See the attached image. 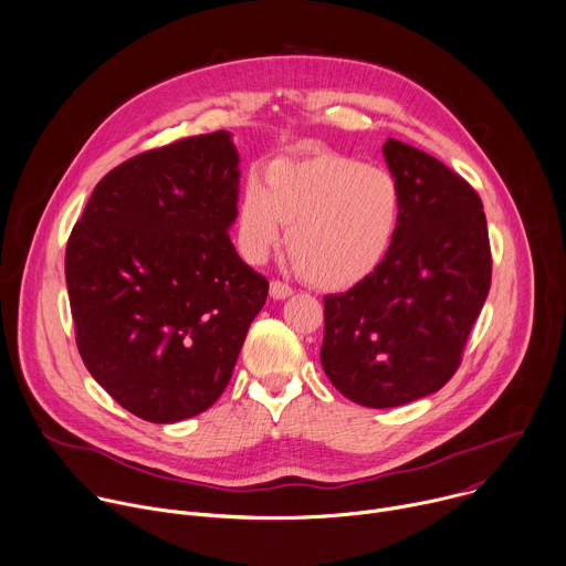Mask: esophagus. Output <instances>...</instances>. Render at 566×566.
I'll use <instances>...</instances> for the list:
<instances>
[{
	"mask_svg": "<svg viewBox=\"0 0 566 566\" xmlns=\"http://www.w3.org/2000/svg\"><path fill=\"white\" fill-rule=\"evenodd\" d=\"M289 295H293V289L280 280H273L271 282V297L273 300H286Z\"/></svg>",
	"mask_w": 566,
	"mask_h": 566,
	"instance_id": "34e87169",
	"label": "esophagus"
}]
</instances>
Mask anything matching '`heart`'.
<instances>
[{"label":"heart","instance_id":"heart-1","mask_svg":"<svg viewBox=\"0 0 566 566\" xmlns=\"http://www.w3.org/2000/svg\"><path fill=\"white\" fill-rule=\"evenodd\" d=\"M269 186L251 175L241 190L234 237L249 262H264L282 223L300 275L319 289H347L387 258L402 212L400 186L385 168L338 154L280 158Z\"/></svg>","mask_w":566,"mask_h":566}]
</instances>
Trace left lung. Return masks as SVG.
Masks as SVG:
<instances>
[{"instance_id":"1","label":"left lung","mask_w":566,"mask_h":566,"mask_svg":"<svg viewBox=\"0 0 566 566\" xmlns=\"http://www.w3.org/2000/svg\"><path fill=\"white\" fill-rule=\"evenodd\" d=\"M385 164L402 212L382 264L325 297L319 360L365 408H398L439 391L491 289V244L479 195L434 156L387 138Z\"/></svg>"}]
</instances>
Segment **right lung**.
<instances>
[{
  "label": "right lung",
  "instance_id": "1",
  "mask_svg": "<svg viewBox=\"0 0 566 566\" xmlns=\"http://www.w3.org/2000/svg\"><path fill=\"white\" fill-rule=\"evenodd\" d=\"M239 154L221 129L105 175L73 226L64 275L96 382L149 423L206 412L226 389L269 282L230 241Z\"/></svg>",
  "mask_w": 566,
  "mask_h": 566
}]
</instances>
